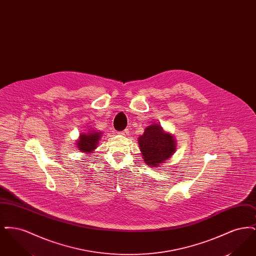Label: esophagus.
I'll use <instances>...</instances> for the list:
<instances>
[{"label": "esophagus", "instance_id": "esophagus-1", "mask_svg": "<svg viewBox=\"0 0 256 256\" xmlns=\"http://www.w3.org/2000/svg\"><path fill=\"white\" fill-rule=\"evenodd\" d=\"M128 128H126V130H122V132H119L118 134H121V135H124V136H126L128 134Z\"/></svg>", "mask_w": 256, "mask_h": 256}]
</instances>
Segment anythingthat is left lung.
Listing matches in <instances>:
<instances>
[{"instance_id":"1","label":"left lung","mask_w":256,"mask_h":256,"mask_svg":"<svg viewBox=\"0 0 256 256\" xmlns=\"http://www.w3.org/2000/svg\"><path fill=\"white\" fill-rule=\"evenodd\" d=\"M143 158L150 166L167 161L176 150V142L170 134H165L158 124H152L138 138Z\"/></svg>"}]
</instances>
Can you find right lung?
<instances>
[{
	"instance_id": "1",
	"label": "right lung",
	"mask_w": 256,
	"mask_h": 256,
	"mask_svg": "<svg viewBox=\"0 0 256 256\" xmlns=\"http://www.w3.org/2000/svg\"><path fill=\"white\" fill-rule=\"evenodd\" d=\"M100 138V134L97 132H89L87 134H82L76 143L78 148L82 152H91L93 150L96 148Z\"/></svg>"
}]
</instances>
